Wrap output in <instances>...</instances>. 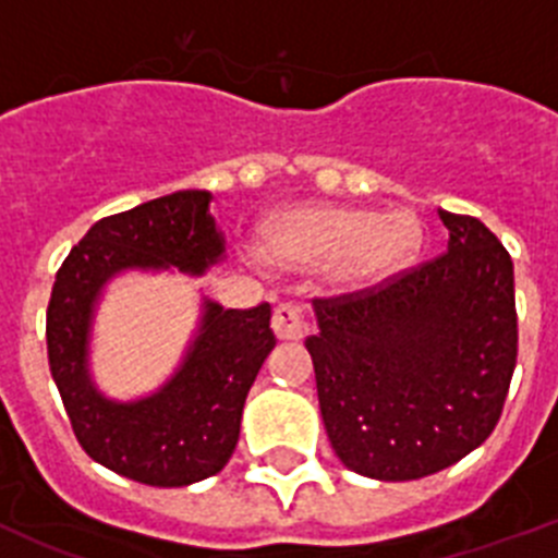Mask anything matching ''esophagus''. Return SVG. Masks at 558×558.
<instances>
[{
    "mask_svg": "<svg viewBox=\"0 0 558 558\" xmlns=\"http://www.w3.org/2000/svg\"><path fill=\"white\" fill-rule=\"evenodd\" d=\"M272 330L280 341H300L308 330L298 305H278L272 314Z\"/></svg>",
    "mask_w": 558,
    "mask_h": 558,
    "instance_id": "1",
    "label": "esophagus"
}]
</instances>
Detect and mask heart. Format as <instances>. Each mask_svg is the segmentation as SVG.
I'll use <instances>...</instances> for the list:
<instances>
[{"label": "heart", "instance_id": "b5f03b06", "mask_svg": "<svg viewBox=\"0 0 558 558\" xmlns=\"http://www.w3.org/2000/svg\"><path fill=\"white\" fill-rule=\"evenodd\" d=\"M269 258L286 267L319 269L333 264L344 289H375L403 272L423 247V225L409 210L303 205L275 219L264 235Z\"/></svg>", "mask_w": 558, "mask_h": 558}]
</instances>
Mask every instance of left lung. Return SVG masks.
<instances>
[{
  "mask_svg": "<svg viewBox=\"0 0 558 558\" xmlns=\"http://www.w3.org/2000/svg\"><path fill=\"white\" fill-rule=\"evenodd\" d=\"M448 253L380 291L314 300L305 339L330 448L353 473L416 481L484 445L517 364L514 267L481 219L439 210Z\"/></svg>",
  "mask_w": 558,
  "mask_h": 558,
  "instance_id": "left-lung-1",
  "label": "left lung"
}]
</instances>
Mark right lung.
Masks as SVG:
<instances>
[{"instance_id":"1","label":"right lung","mask_w":558,"mask_h":558,"mask_svg":"<svg viewBox=\"0 0 558 558\" xmlns=\"http://www.w3.org/2000/svg\"><path fill=\"white\" fill-rule=\"evenodd\" d=\"M214 194H167L99 219L69 253L47 308L49 369L83 450L97 464L149 486L217 475L242 430L247 391L275 348L272 308H222L203 298L178 369L149 395L108 398L92 375V333L110 280L128 272H208L225 260Z\"/></svg>"}]
</instances>
